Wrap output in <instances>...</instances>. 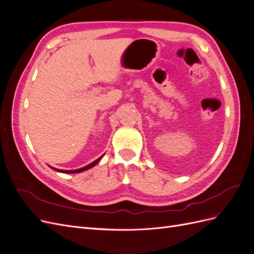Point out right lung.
<instances>
[{"label": "right lung", "mask_w": 254, "mask_h": 254, "mask_svg": "<svg viewBox=\"0 0 254 254\" xmlns=\"http://www.w3.org/2000/svg\"><path fill=\"white\" fill-rule=\"evenodd\" d=\"M102 158H103V156H102L101 158H98L97 160H95L94 162L90 163L89 165L84 166V167H81V168H79V170H75V171H64V170H57V168H54V167H52V168H53L54 171L59 172V173H64V174H76V173H81V172H83V171H87V170H89V168H91V167H93L94 165H96V164L99 162V160H101Z\"/></svg>", "instance_id": "add662e5"}]
</instances>
